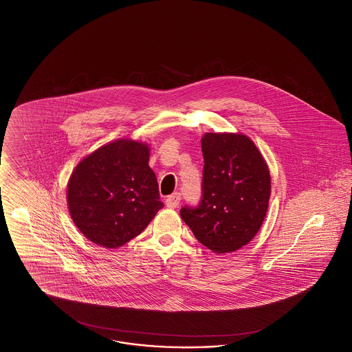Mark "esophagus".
Segmentation results:
<instances>
[{
  "label": "esophagus",
  "mask_w": 352,
  "mask_h": 352,
  "mask_svg": "<svg viewBox=\"0 0 352 352\" xmlns=\"http://www.w3.org/2000/svg\"><path fill=\"white\" fill-rule=\"evenodd\" d=\"M181 203V193L179 192H174L166 199V206L170 209H175Z\"/></svg>",
  "instance_id": "1"
}]
</instances>
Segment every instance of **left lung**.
I'll return each mask as SVG.
<instances>
[{"instance_id": "obj_1", "label": "left lung", "mask_w": 352, "mask_h": 352, "mask_svg": "<svg viewBox=\"0 0 352 352\" xmlns=\"http://www.w3.org/2000/svg\"><path fill=\"white\" fill-rule=\"evenodd\" d=\"M201 148L203 197L196 208H182V219L215 254L232 253L253 240L266 218L270 170L244 134L206 133Z\"/></svg>"}]
</instances>
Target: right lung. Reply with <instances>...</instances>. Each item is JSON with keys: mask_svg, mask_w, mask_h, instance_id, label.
Here are the masks:
<instances>
[{"mask_svg": "<svg viewBox=\"0 0 352 352\" xmlns=\"http://www.w3.org/2000/svg\"><path fill=\"white\" fill-rule=\"evenodd\" d=\"M146 143L118 139L80 161L67 186L71 218L86 239L116 249L164 206Z\"/></svg>", "mask_w": 352, "mask_h": 352, "instance_id": "1", "label": "right lung"}]
</instances>
